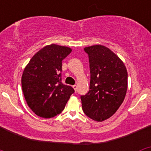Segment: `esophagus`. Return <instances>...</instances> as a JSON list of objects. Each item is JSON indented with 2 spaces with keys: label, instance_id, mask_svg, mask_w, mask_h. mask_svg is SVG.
Here are the masks:
<instances>
[{
  "label": "esophagus",
  "instance_id": "esophagus-1",
  "mask_svg": "<svg viewBox=\"0 0 151 151\" xmlns=\"http://www.w3.org/2000/svg\"><path fill=\"white\" fill-rule=\"evenodd\" d=\"M73 88H74V90L76 91H77V88H78V86H77L76 85H74L73 86Z\"/></svg>",
  "mask_w": 151,
  "mask_h": 151
}]
</instances>
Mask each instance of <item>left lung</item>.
I'll list each match as a JSON object with an SVG mask.
<instances>
[{
	"label": "left lung",
	"instance_id": "8db88e82",
	"mask_svg": "<svg viewBox=\"0 0 151 151\" xmlns=\"http://www.w3.org/2000/svg\"><path fill=\"white\" fill-rule=\"evenodd\" d=\"M90 66L89 91L81 95L85 115L102 122L116 112L125 99L128 73L125 65L109 48L102 45L85 47Z\"/></svg>",
	"mask_w": 151,
	"mask_h": 151
}]
</instances>
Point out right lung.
<instances>
[{
    "mask_svg": "<svg viewBox=\"0 0 151 151\" xmlns=\"http://www.w3.org/2000/svg\"><path fill=\"white\" fill-rule=\"evenodd\" d=\"M72 50L50 45L37 52L25 68L22 88L27 104L36 115L51 118L63 110L75 90L62 82V61Z\"/></svg>",
    "mask_w": 151,
    "mask_h": 151,
    "instance_id": "add662e5",
    "label": "right lung"
}]
</instances>
